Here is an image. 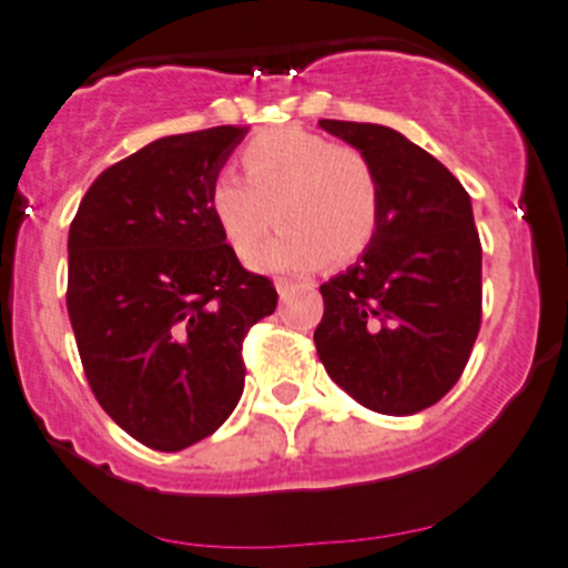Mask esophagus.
I'll return each instance as SVG.
<instances>
[{
    "label": "esophagus",
    "mask_w": 568,
    "mask_h": 568,
    "mask_svg": "<svg viewBox=\"0 0 568 568\" xmlns=\"http://www.w3.org/2000/svg\"><path fill=\"white\" fill-rule=\"evenodd\" d=\"M274 288H277V294H280V300H288L291 294H294L296 288H300V285L294 283V280H285V277H280L277 283H274ZM302 288H305V285H302Z\"/></svg>",
    "instance_id": "obj_1"
}]
</instances>
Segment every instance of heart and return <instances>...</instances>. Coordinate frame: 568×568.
Returning <instances> with one entry per match:
<instances>
[{"mask_svg":"<svg viewBox=\"0 0 568 568\" xmlns=\"http://www.w3.org/2000/svg\"><path fill=\"white\" fill-rule=\"evenodd\" d=\"M244 181L220 175L209 209L227 247L250 261L273 214L281 236L257 256L263 272L305 274L324 263H352L379 227L382 189L363 151L305 129H274L242 153Z\"/></svg>","mask_w":568,"mask_h":568,"instance_id":"heart-1","label":"heart"}]
</instances>
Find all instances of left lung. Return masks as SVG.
<instances>
[{
  "instance_id": "1",
  "label": "left lung",
  "mask_w": 568,
  "mask_h": 568,
  "mask_svg": "<svg viewBox=\"0 0 568 568\" xmlns=\"http://www.w3.org/2000/svg\"><path fill=\"white\" fill-rule=\"evenodd\" d=\"M379 175L371 247L321 285L316 352L335 385L382 415H415L459 382L480 329V239L464 186L395 129L318 120Z\"/></svg>"
}]
</instances>
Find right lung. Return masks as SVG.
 <instances>
[{
	"instance_id": "1",
	"label": "right lung",
	"mask_w": 568,
	"mask_h": 568,
	"mask_svg": "<svg viewBox=\"0 0 568 568\" xmlns=\"http://www.w3.org/2000/svg\"><path fill=\"white\" fill-rule=\"evenodd\" d=\"M242 125L173 134L112 164L68 233V316L101 409L136 443L211 437L244 390L242 343L277 291L227 247L211 183Z\"/></svg>"
}]
</instances>
